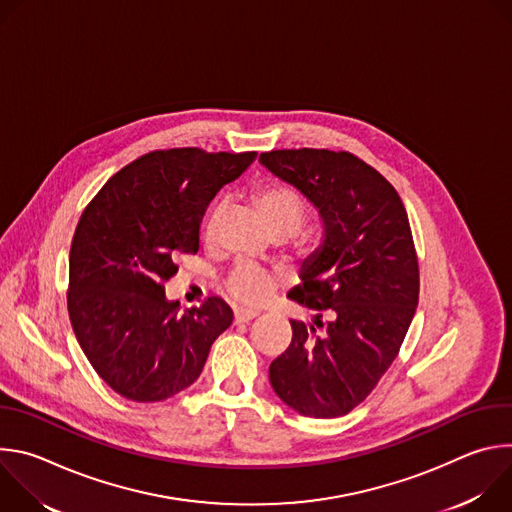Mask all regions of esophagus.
Masks as SVG:
<instances>
[{
	"label": "esophagus",
	"mask_w": 512,
	"mask_h": 512,
	"mask_svg": "<svg viewBox=\"0 0 512 512\" xmlns=\"http://www.w3.org/2000/svg\"><path fill=\"white\" fill-rule=\"evenodd\" d=\"M259 312L255 310H247V308H237L235 310V324H245V322H251L253 318H257Z\"/></svg>",
	"instance_id": "esophagus-1"
}]
</instances>
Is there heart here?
I'll use <instances>...</instances> for the list:
<instances>
[{
  "label": "heart",
  "instance_id": "b5f03b06",
  "mask_svg": "<svg viewBox=\"0 0 512 512\" xmlns=\"http://www.w3.org/2000/svg\"><path fill=\"white\" fill-rule=\"evenodd\" d=\"M253 198L275 235L296 233L306 218V204L300 192L283 182H267L255 188ZM223 202L214 208V216L221 212ZM277 287L275 277L249 261H239L225 279V289L229 296L245 306L265 304Z\"/></svg>",
  "mask_w": 512,
  "mask_h": 512
}]
</instances>
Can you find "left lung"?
Returning a JSON list of instances; mask_svg holds the SVG:
<instances>
[{
  "mask_svg": "<svg viewBox=\"0 0 512 512\" xmlns=\"http://www.w3.org/2000/svg\"><path fill=\"white\" fill-rule=\"evenodd\" d=\"M259 162L296 186L324 223V243L287 294L314 312V324L291 320L269 381L298 413L340 417L373 393L413 320L419 265L409 218L391 182L350 152L273 150Z\"/></svg>",
  "mask_w": 512,
  "mask_h": 512,
  "instance_id": "left-lung-1",
  "label": "left lung"
}]
</instances>
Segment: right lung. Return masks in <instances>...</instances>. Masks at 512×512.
<instances>
[{"mask_svg": "<svg viewBox=\"0 0 512 512\" xmlns=\"http://www.w3.org/2000/svg\"><path fill=\"white\" fill-rule=\"evenodd\" d=\"M255 152L172 148L143 154L87 204L68 257L66 304L97 375L121 397L164 401L202 373L212 342L233 324L221 298L178 314L164 283L176 255L200 247L202 216Z\"/></svg>", "mask_w": 512, "mask_h": 512, "instance_id": "obj_1", "label": "right lung"}]
</instances>
